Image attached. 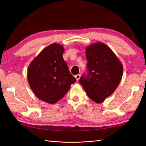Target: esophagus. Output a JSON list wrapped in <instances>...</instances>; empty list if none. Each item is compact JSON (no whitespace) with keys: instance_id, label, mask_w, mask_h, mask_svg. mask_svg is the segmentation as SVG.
I'll use <instances>...</instances> for the list:
<instances>
[{"instance_id":"1","label":"esophagus","mask_w":146,"mask_h":146,"mask_svg":"<svg viewBox=\"0 0 146 146\" xmlns=\"http://www.w3.org/2000/svg\"><path fill=\"white\" fill-rule=\"evenodd\" d=\"M75 78H76V80H77V81H78L79 79H80V74L76 75V76H75Z\"/></svg>"}]
</instances>
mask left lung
I'll list each match as a JSON object with an SVG mask.
<instances>
[{
  "label": "left lung",
  "mask_w": 146,
  "mask_h": 146,
  "mask_svg": "<svg viewBox=\"0 0 146 146\" xmlns=\"http://www.w3.org/2000/svg\"><path fill=\"white\" fill-rule=\"evenodd\" d=\"M85 52L88 74H83L79 82L88 96L100 104L118 86L123 75V66L111 48L103 42L87 46Z\"/></svg>",
  "instance_id": "left-lung-1"
}]
</instances>
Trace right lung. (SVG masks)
I'll return each instance as SVG.
<instances>
[{
  "mask_svg": "<svg viewBox=\"0 0 146 146\" xmlns=\"http://www.w3.org/2000/svg\"><path fill=\"white\" fill-rule=\"evenodd\" d=\"M64 47L57 43L47 46L35 57L27 70L29 85L38 99L57 102L76 82L63 59Z\"/></svg>",
  "mask_w": 146,
  "mask_h": 146,
  "instance_id": "1",
  "label": "right lung"
}]
</instances>
